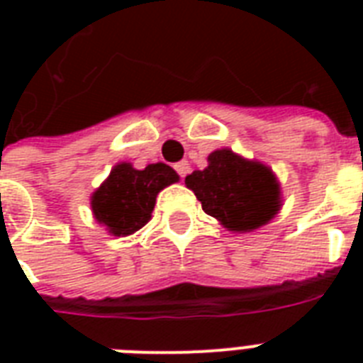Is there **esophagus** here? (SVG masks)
Masks as SVG:
<instances>
[{"label": "esophagus", "instance_id": "34e87169", "mask_svg": "<svg viewBox=\"0 0 363 363\" xmlns=\"http://www.w3.org/2000/svg\"><path fill=\"white\" fill-rule=\"evenodd\" d=\"M175 171L181 179H184L188 175V171H190V164L188 162H179V164H175Z\"/></svg>", "mask_w": 363, "mask_h": 363}]
</instances>
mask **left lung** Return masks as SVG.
Segmentation results:
<instances>
[{"mask_svg": "<svg viewBox=\"0 0 363 363\" xmlns=\"http://www.w3.org/2000/svg\"><path fill=\"white\" fill-rule=\"evenodd\" d=\"M186 186L209 216L233 232L264 226L281 207L279 184L269 167L247 162L228 148L215 150L203 171L186 177Z\"/></svg>", "mask_w": 363, "mask_h": 363, "instance_id": "8db88e82", "label": "left lung"}]
</instances>
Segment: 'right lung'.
I'll list each match as a JSON object with an SVG mask.
<instances>
[{
  "instance_id": "right-lung-1",
  "label": "right lung",
  "mask_w": 363,
  "mask_h": 363,
  "mask_svg": "<svg viewBox=\"0 0 363 363\" xmlns=\"http://www.w3.org/2000/svg\"><path fill=\"white\" fill-rule=\"evenodd\" d=\"M177 181L179 175L165 164H150L143 171L118 164L94 192L96 220L105 224L113 235H130L150 220L160 190Z\"/></svg>"
}]
</instances>
